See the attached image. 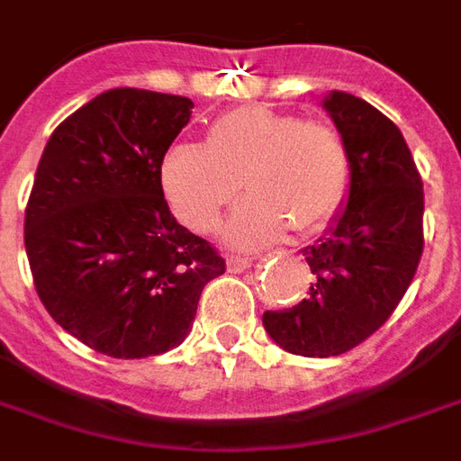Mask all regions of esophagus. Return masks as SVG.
Masks as SVG:
<instances>
[{
	"mask_svg": "<svg viewBox=\"0 0 461 461\" xmlns=\"http://www.w3.org/2000/svg\"><path fill=\"white\" fill-rule=\"evenodd\" d=\"M251 264H254V257H249V254H231V257H227V268H230L231 274H241Z\"/></svg>",
	"mask_w": 461,
	"mask_h": 461,
	"instance_id": "esophagus-1",
	"label": "esophagus"
}]
</instances>
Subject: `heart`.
Here are the masks:
<instances>
[{
	"instance_id": "b5f03b06",
	"label": "heart",
	"mask_w": 461,
	"mask_h": 461,
	"mask_svg": "<svg viewBox=\"0 0 461 461\" xmlns=\"http://www.w3.org/2000/svg\"><path fill=\"white\" fill-rule=\"evenodd\" d=\"M158 176L173 212L195 231L212 230L244 185L251 197L227 221L224 237L254 247L288 227H322L347 193L349 153L330 124L249 104L214 119L207 146H170Z\"/></svg>"
}]
</instances>
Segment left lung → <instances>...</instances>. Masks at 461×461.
Segmentation results:
<instances>
[{
	"mask_svg": "<svg viewBox=\"0 0 461 461\" xmlns=\"http://www.w3.org/2000/svg\"><path fill=\"white\" fill-rule=\"evenodd\" d=\"M322 107L349 153V197L332 227L303 249L315 281L288 310H266L264 327L298 357H337L386 322L422 257V180L401 129L349 92Z\"/></svg>",
	"mask_w": 461,
	"mask_h": 461,
	"instance_id": "1",
	"label": "left lung"
}]
</instances>
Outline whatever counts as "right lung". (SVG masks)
<instances>
[{
  "label": "right lung",
  "mask_w": 461,
  "mask_h": 461,
  "mask_svg": "<svg viewBox=\"0 0 461 461\" xmlns=\"http://www.w3.org/2000/svg\"><path fill=\"white\" fill-rule=\"evenodd\" d=\"M190 114L187 97L114 87L58 126L36 168L23 220L36 293L66 332L114 359L178 347L224 274L163 197L161 158Z\"/></svg>",
  "instance_id": "add662e5"
}]
</instances>
